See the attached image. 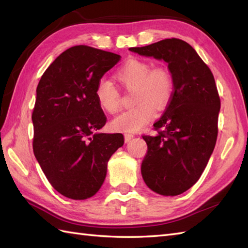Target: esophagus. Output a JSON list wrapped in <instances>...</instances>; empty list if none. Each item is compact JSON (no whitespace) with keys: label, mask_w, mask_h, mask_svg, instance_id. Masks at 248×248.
Segmentation results:
<instances>
[{"label":"esophagus","mask_w":248,"mask_h":248,"mask_svg":"<svg viewBox=\"0 0 248 248\" xmlns=\"http://www.w3.org/2000/svg\"><path fill=\"white\" fill-rule=\"evenodd\" d=\"M133 138H134V134H129V133H125L124 134V140L127 141V143H128V141H130L131 140H132Z\"/></svg>","instance_id":"34e87169"}]
</instances>
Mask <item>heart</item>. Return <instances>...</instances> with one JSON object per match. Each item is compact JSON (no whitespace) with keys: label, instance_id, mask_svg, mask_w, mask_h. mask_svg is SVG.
I'll use <instances>...</instances> for the list:
<instances>
[{"label":"heart","instance_id":"b5f03b06","mask_svg":"<svg viewBox=\"0 0 248 248\" xmlns=\"http://www.w3.org/2000/svg\"><path fill=\"white\" fill-rule=\"evenodd\" d=\"M114 78L128 89L134 88L136 107L124 110L113 121L116 131L133 133L143 129L155 116V104L163 108L172 94L173 82L170 71L165 66L152 67L148 62L132 59L116 71ZM99 107L104 112L115 114L120 108L117 89L107 80L99 81L96 87Z\"/></svg>","mask_w":248,"mask_h":248}]
</instances>
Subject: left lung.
Here are the masks:
<instances>
[{
	"instance_id": "8db88e82",
	"label": "left lung",
	"mask_w": 248,
	"mask_h": 248,
	"mask_svg": "<svg viewBox=\"0 0 248 248\" xmlns=\"http://www.w3.org/2000/svg\"><path fill=\"white\" fill-rule=\"evenodd\" d=\"M129 50L166 62L171 73L173 93L154 124L157 133L143 136L148 150L140 170L152 191L177 196L198 181L217 143L220 100L214 77L193 46L181 39Z\"/></svg>"
}]
</instances>
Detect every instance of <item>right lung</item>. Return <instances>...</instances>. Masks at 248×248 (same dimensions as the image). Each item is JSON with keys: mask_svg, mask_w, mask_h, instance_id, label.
<instances>
[{"mask_svg": "<svg viewBox=\"0 0 248 248\" xmlns=\"http://www.w3.org/2000/svg\"><path fill=\"white\" fill-rule=\"evenodd\" d=\"M120 55L76 46L57 56L41 77L31 114L33 150L51 186L83 200L104 182L108 162L124 145L120 133H100L107 117L99 107V81Z\"/></svg>", "mask_w": 248, "mask_h": 248, "instance_id": "right-lung-1", "label": "right lung"}]
</instances>
